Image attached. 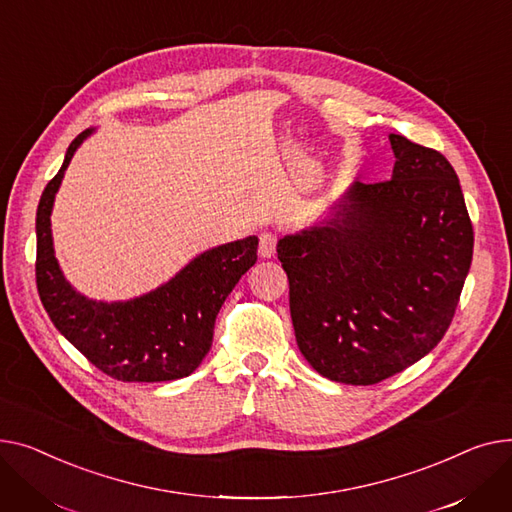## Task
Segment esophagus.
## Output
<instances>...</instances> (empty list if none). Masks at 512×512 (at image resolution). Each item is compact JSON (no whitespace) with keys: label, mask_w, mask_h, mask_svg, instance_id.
<instances>
[{"label":"esophagus","mask_w":512,"mask_h":512,"mask_svg":"<svg viewBox=\"0 0 512 512\" xmlns=\"http://www.w3.org/2000/svg\"><path fill=\"white\" fill-rule=\"evenodd\" d=\"M258 239H260V246H258L260 258H273L277 252V233L262 231Z\"/></svg>","instance_id":"esophagus-1"}]
</instances>
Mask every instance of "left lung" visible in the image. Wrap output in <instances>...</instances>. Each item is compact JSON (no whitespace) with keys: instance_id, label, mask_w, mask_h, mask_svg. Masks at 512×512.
Returning a JSON list of instances; mask_svg holds the SVG:
<instances>
[{"instance_id":"1","label":"left lung","mask_w":512,"mask_h":512,"mask_svg":"<svg viewBox=\"0 0 512 512\" xmlns=\"http://www.w3.org/2000/svg\"><path fill=\"white\" fill-rule=\"evenodd\" d=\"M393 177L353 182L328 221L279 239L295 341L328 380L376 384L428 355L473 256L459 177L438 150L388 136Z\"/></svg>"}]
</instances>
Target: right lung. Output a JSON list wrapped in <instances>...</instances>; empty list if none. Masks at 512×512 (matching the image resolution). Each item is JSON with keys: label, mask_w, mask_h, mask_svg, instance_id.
<instances>
[{"label": "right lung", "mask_w": 512, "mask_h": 512, "mask_svg": "<svg viewBox=\"0 0 512 512\" xmlns=\"http://www.w3.org/2000/svg\"><path fill=\"white\" fill-rule=\"evenodd\" d=\"M68 146L62 169L47 184L37 208V289L51 322L93 366L122 382H165L190 376L213 345L217 314L256 264L258 237L206 250L186 268L130 302H95L64 279L53 254L51 208L76 148Z\"/></svg>", "instance_id": "obj_1"}]
</instances>
